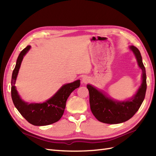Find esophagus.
I'll use <instances>...</instances> for the list:
<instances>
[{
  "label": "esophagus",
  "instance_id": "34e87169",
  "mask_svg": "<svg viewBox=\"0 0 156 156\" xmlns=\"http://www.w3.org/2000/svg\"><path fill=\"white\" fill-rule=\"evenodd\" d=\"M90 80V77H88V76H82V82L84 84H87L88 82Z\"/></svg>",
  "mask_w": 156,
  "mask_h": 156
}]
</instances>
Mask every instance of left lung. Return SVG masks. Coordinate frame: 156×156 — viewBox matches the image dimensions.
Wrapping results in <instances>:
<instances>
[{"instance_id": "1", "label": "left lung", "mask_w": 156, "mask_h": 156, "mask_svg": "<svg viewBox=\"0 0 156 156\" xmlns=\"http://www.w3.org/2000/svg\"><path fill=\"white\" fill-rule=\"evenodd\" d=\"M128 48L133 52L139 68L141 69V83L131 98L118 101L93 85H87L90 97V109L99 121L108 124H118L128 121L136 113L143 102L146 92V73L140 50L133 45Z\"/></svg>"}]
</instances>
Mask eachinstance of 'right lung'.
<instances>
[{
    "label": "right lung",
    "mask_w": 156,
    "mask_h": 156,
    "mask_svg": "<svg viewBox=\"0 0 156 156\" xmlns=\"http://www.w3.org/2000/svg\"><path fill=\"white\" fill-rule=\"evenodd\" d=\"M31 45H27L18 56L11 79V97L13 103L21 115L29 123L35 126L51 125L58 121L64 114L66 102L69 94L80 85V80L65 84L48 100L44 102H29L20 97L15 87V82L20 67L25 55L30 50Z\"/></svg>",
    "instance_id": "add662e5"
}]
</instances>
